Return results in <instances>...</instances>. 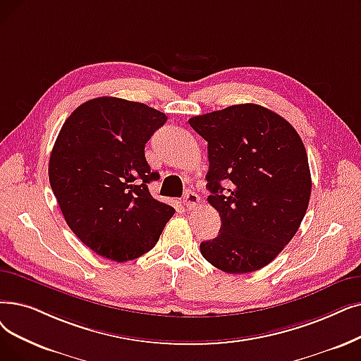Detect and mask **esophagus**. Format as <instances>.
Segmentation results:
<instances>
[{
    "instance_id": "34e87169",
    "label": "esophagus",
    "mask_w": 361,
    "mask_h": 361,
    "mask_svg": "<svg viewBox=\"0 0 361 361\" xmlns=\"http://www.w3.org/2000/svg\"><path fill=\"white\" fill-rule=\"evenodd\" d=\"M199 196L192 192V190H187L185 195H184V199H183V203L185 205L187 209H195L197 205H199Z\"/></svg>"
}]
</instances>
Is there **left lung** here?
I'll return each instance as SVG.
<instances>
[{
  "mask_svg": "<svg viewBox=\"0 0 361 361\" xmlns=\"http://www.w3.org/2000/svg\"><path fill=\"white\" fill-rule=\"evenodd\" d=\"M189 123L208 142V202L221 216L219 234L200 243V254L230 274L265 267L295 236L308 208L311 174L300 134L254 103Z\"/></svg>",
  "mask_w": 361,
  "mask_h": 361,
  "instance_id": "8db88e82",
  "label": "left lung"
}]
</instances>
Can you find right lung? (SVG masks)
Returning <instances> with one entry per match:
<instances>
[{
    "mask_svg": "<svg viewBox=\"0 0 361 361\" xmlns=\"http://www.w3.org/2000/svg\"><path fill=\"white\" fill-rule=\"evenodd\" d=\"M166 119L143 103L99 97L76 107L57 135L53 193L76 238L103 258L125 262L149 252L176 212L147 187L159 174L145 146Z\"/></svg>",
    "mask_w": 361,
    "mask_h": 361,
    "instance_id": "add662e5",
    "label": "right lung"
}]
</instances>
